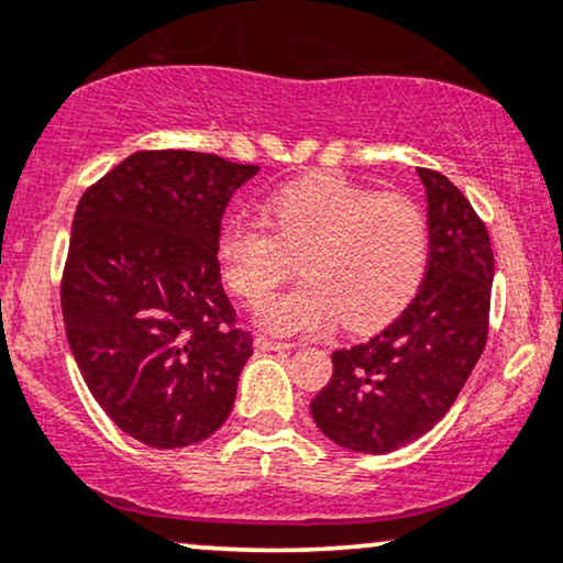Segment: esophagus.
<instances>
[{"label":"esophagus","mask_w":563,"mask_h":563,"mask_svg":"<svg viewBox=\"0 0 563 563\" xmlns=\"http://www.w3.org/2000/svg\"><path fill=\"white\" fill-rule=\"evenodd\" d=\"M254 347L269 352V350H290V347H294V344L283 342V340H275V336H267V334H257V336H254Z\"/></svg>","instance_id":"esophagus-1"}]
</instances>
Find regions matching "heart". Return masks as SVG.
<instances>
[{"mask_svg": "<svg viewBox=\"0 0 563 563\" xmlns=\"http://www.w3.org/2000/svg\"><path fill=\"white\" fill-rule=\"evenodd\" d=\"M265 218L229 219L216 254L227 286L250 303L301 265L303 280L260 309L277 334L319 332L340 317L350 329L380 327L422 286L430 221L409 195L313 175L269 195Z\"/></svg>", "mask_w": 563, "mask_h": 563, "instance_id": "b5f03b06", "label": "heart"}]
</instances>
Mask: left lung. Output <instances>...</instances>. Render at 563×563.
Segmentation results:
<instances>
[{
    "label": "left lung",
    "instance_id": "left-lung-1",
    "mask_svg": "<svg viewBox=\"0 0 563 563\" xmlns=\"http://www.w3.org/2000/svg\"><path fill=\"white\" fill-rule=\"evenodd\" d=\"M430 257L411 303L368 342L332 352L311 417L336 445L384 455L430 432L459 399L489 334L494 252L451 179L419 167Z\"/></svg>",
    "mask_w": 563,
    "mask_h": 563
}]
</instances>
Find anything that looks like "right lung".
Segmentation results:
<instances>
[{
    "label": "right lung",
    "instance_id": "add662e5",
    "mask_svg": "<svg viewBox=\"0 0 563 563\" xmlns=\"http://www.w3.org/2000/svg\"><path fill=\"white\" fill-rule=\"evenodd\" d=\"M254 164L136 152L87 187L62 277L66 340L95 401L148 448L227 422L252 334L221 286V219Z\"/></svg>",
    "mask_w": 563,
    "mask_h": 563
}]
</instances>
